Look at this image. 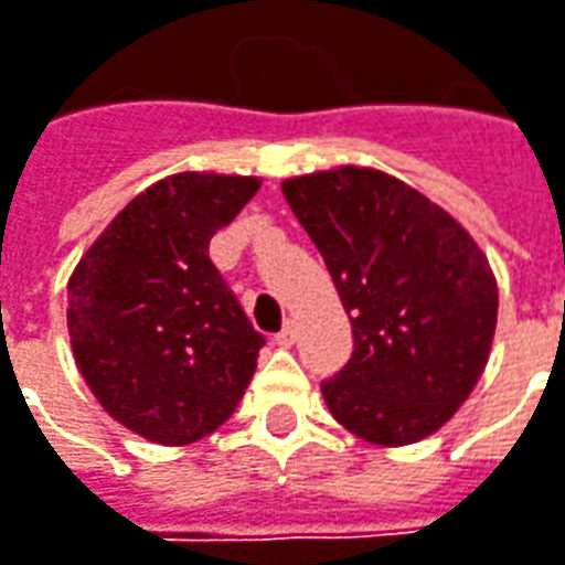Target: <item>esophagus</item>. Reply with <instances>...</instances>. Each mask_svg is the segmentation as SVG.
Instances as JSON below:
<instances>
[{
	"mask_svg": "<svg viewBox=\"0 0 565 565\" xmlns=\"http://www.w3.org/2000/svg\"><path fill=\"white\" fill-rule=\"evenodd\" d=\"M275 340H278L281 347H294V343H297V324H294V321H287L281 331H278V337H275Z\"/></svg>",
	"mask_w": 565,
	"mask_h": 565,
	"instance_id": "esophagus-1",
	"label": "esophagus"
}]
</instances>
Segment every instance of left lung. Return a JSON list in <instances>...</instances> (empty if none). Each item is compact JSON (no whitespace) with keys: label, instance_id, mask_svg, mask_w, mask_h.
I'll use <instances>...</instances> for the list:
<instances>
[{"label":"left lung","instance_id":"8db88e82","mask_svg":"<svg viewBox=\"0 0 565 565\" xmlns=\"http://www.w3.org/2000/svg\"><path fill=\"white\" fill-rule=\"evenodd\" d=\"M281 191L352 321V359L321 383L328 408L364 443H420L489 362V259L443 206L386 172L340 167L287 179Z\"/></svg>","mask_w":565,"mask_h":565}]
</instances>
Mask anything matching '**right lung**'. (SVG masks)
Listing matches in <instances>:
<instances>
[{"mask_svg": "<svg viewBox=\"0 0 565 565\" xmlns=\"http://www.w3.org/2000/svg\"><path fill=\"white\" fill-rule=\"evenodd\" d=\"M253 175L179 172L122 206L67 281L73 359L114 420L157 445L198 443L237 408L266 337L210 259Z\"/></svg>", "mask_w": 565, "mask_h": 565, "instance_id": "add662e5", "label": "right lung"}]
</instances>
